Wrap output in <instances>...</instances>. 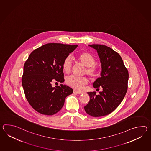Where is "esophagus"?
<instances>
[{
	"instance_id": "obj_1",
	"label": "esophagus",
	"mask_w": 151,
	"mask_h": 151,
	"mask_svg": "<svg viewBox=\"0 0 151 151\" xmlns=\"http://www.w3.org/2000/svg\"><path fill=\"white\" fill-rule=\"evenodd\" d=\"M74 93H76V94H81L82 93V92L80 91H76V90H74Z\"/></svg>"
}]
</instances>
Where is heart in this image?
I'll return each instance as SVG.
<instances>
[{
	"mask_svg": "<svg viewBox=\"0 0 151 151\" xmlns=\"http://www.w3.org/2000/svg\"><path fill=\"white\" fill-rule=\"evenodd\" d=\"M77 60L82 64L86 69L85 73L91 78H95L98 73V68L95 65L96 60L92 54L89 52H83L77 56ZM71 60L69 57H66L63 62L62 68L65 74H69L71 69ZM66 83L69 86L77 90L81 89L88 83L87 78L85 76H70L66 78Z\"/></svg>",
	"mask_w": 151,
	"mask_h": 151,
	"instance_id": "b5f03b06",
	"label": "heart"
}]
</instances>
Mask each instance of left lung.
I'll return each mask as SVG.
<instances>
[{
    "instance_id": "8db88e82",
    "label": "left lung",
    "mask_w": 151,
    "mask_h": 151,
    "mask_svg": "<svg viewBox=\"0 0 151 151\" xmlns=\"http://www.w3.org/2000/svg\"><path fill=\"white\" fill-rule=\"evenodd\" d=\"M90 47L97 50L100 58L102 71L93 83L95 88L103 91L96 95L95 91L88 92L90 100L84 106L88 114L99 117L109 114L119 106L127 93L129 74L120 55L111 48L100 44Z\"/></svg>"
}]
</instances>
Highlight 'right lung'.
<instances>
[{
    "label": "right lung",
    "mask_w": 151,
    "mask_h": 151,
    "mask_svg": "<svg viewBox=\"0 0 151 151\" xmlns=\"http://www.w3.org/2000/svg\"><path fill=\"white\" fill-rule=\"evenodd\" d=\"M77 45L48 43L34 50L24 65L22 83L25 97L39 113L52 115L63 107L65 97L73 93L66 85L52 87L51 82L64 81V60Z\"/></svg>",
    "instance_id": "right-lung-1"
}]
</instances>
